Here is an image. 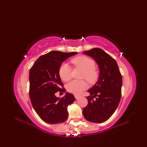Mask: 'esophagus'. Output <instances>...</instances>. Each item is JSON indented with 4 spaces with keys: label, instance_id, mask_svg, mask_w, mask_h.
I'll use <instances>...</instances> for the list:
<instances>
[{
    "label": "esophagus",
    "instance_id": "34e87169",
    "mask_svg": "<svg viewBox=\"0 0 147 147\" xmlns=\"http://www.w3.org/2000/svg\"><path fill=\"white\" fill-rule=\"evenodd\" d=\"M80 95H74V97H75L76 99H78L80 97Z\"/></svg>",
    "mask_w": 147,
    "mask_h": 147
}]
</instances>
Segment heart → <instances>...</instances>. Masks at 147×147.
Masks as SVG:
<instances>
[{
	"label": "heart",
	"mask_w": 147,
	"mask_h": 147,
	"mask_svg": "<svg viewBox=\"0 0 147 147\" xmlns=\"http://www.w3.org/2000/svg\"><path fill=\"white\" fill-rule=\"evenodd\" d=\"M71 62L76 67L83 70L82 78L86 79L90 83H94L98 78V71L95 69V62L93 59L85 55H80L74 57ZM59 74L61 80L67 82L71 78V69L68 64L62 63L59 69ZM87 87L85 80H73L67 85V90L74 94H79Z\"/></svg>",
	"instance_id": "b5f03b06"
}]
</instances>
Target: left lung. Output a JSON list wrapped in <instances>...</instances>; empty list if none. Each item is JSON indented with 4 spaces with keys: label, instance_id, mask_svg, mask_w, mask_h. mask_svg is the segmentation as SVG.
Listing matches in <instances>:
<instances>
[{
    "label": "left lung",
    "instance_id": "left-lung-1",
    "mask_svg": "<svg viewBox=\"0 0 147 147\" xmlns=\"http://www.w3.org/2000/svg\"><path fill=\"white\" fill-rule=\"evenodd\" d=\"M83 53L94 59L100 69L97 83L88 90L90 96H86L88 105L83 109V116L92 123H104L112 116L119 104L122 75L115 59L102 49L94 48Z\"/></svg>",
    "mask_w": 147,
    "mask_h": 147
}]
</instances>
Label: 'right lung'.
Instances as JSON below:
<instances>
[{
    "instance_id": "obj_1",
    "label": "right lung",
    "mask_w": 147,
    "mask_h": 147,
    "mask_svg": "<svg viewBox=\"0 0 147 147\" xmlns=\"http://www.w3.org/2000/svg\"><path fill=\"white\" fill-rule=\"evenodd\" d=\"M76 54L74 52H50L40 56L30 70L31 102L38 116L49 124L66 121L67 106L75 100L70 93H66L62 98H57L55 94L65 91L59 74V67L65 59Z\"/></svg>"
}]
</instances>
